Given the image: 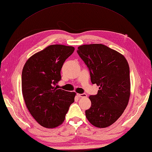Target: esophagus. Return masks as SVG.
<instances>
[{
  "mask_svg": "<svg viewBox=\"0 0 152 152\" xmlns=\"http://www.w3.org/2000/svg\"><path fill=\"white\" fill-rule=\"evenodd\" d=\"M77 96H78L79 98H86V96H87V95H86V94H77Z\"/></svg>",
  "mask_w": 152,
  "mask_h": 152,
  "instance_id": "1",
  "label": "esophagus"
}]
</instances>
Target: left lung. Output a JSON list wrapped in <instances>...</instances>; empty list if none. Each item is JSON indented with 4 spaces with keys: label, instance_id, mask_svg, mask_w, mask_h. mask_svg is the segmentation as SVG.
Masks as SVG:
<instances>
[{
    "label": "left lung",
    "instance_id": "left-lung-1",
    "mask_svg": "<svg viewBox=\"0 0 152 152\" xmlns=\"http://www.w3.org/2000/svg\"><path fill=\"white\" fill-rule=\"evenodd\" d=\"M86 65L97 94L90 96L91 107L86 117L92 125L105 128L122 115L130 97V70L127 61L118 52L102 44L81 45L77 50Z\"/></svg>",
    "mask_w": 152,
    "mask_h": 152
}]
</instances>
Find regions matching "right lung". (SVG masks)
Instances as JSON below:
<instances>
[{"instance_id": "obj_1", "label": "right lung", "mask_w": 152, "mask_h": 152, "mask_svg": "<svg viewBox=\"0 0 152 152\" xmlns=\"http://www.w3.org/2000/svg\"><path fill=\"white\" fill-rule=\"evenodd\" d=\"M75 48L48 46L26 61L21 74V88L26 106L36 121L46 128H55L65 119L75 92L58 89L61 69Z\"/></svg>"}]
</instances>
